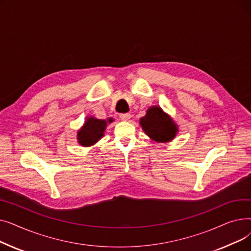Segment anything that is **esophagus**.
Segmentation results:
<instances>
[{"label":"esophagus","instance_id":"34e87169","mask_svg":"<svg viewBox=\"0 0 251 251\" xmlns=\"http://www.w3.org/2000/svg\"><path fill=\"white\" fill-rule=\"evenodd\" d=\"M120 118H121V120H123V121H129L130 118H131V115L130 114H121Z\"/></svg>","mask_w":251,"mask_h":251}]
</instances>
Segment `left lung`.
<instances>
[{"mask_svg":"<svg viewBox=\"0 0 251 251\" xmlns=\"http://www.w3.org/2000/svg\"><path fill=\"white\" fill-rule=\"evenodd\" d=\"M139 124L151 140L159 143L172 141L179 132V128L172 117L164 112L160 105H151L144 117L140 118Z\"/></svg>","mask_w":251,"mask_h":251,"instance_id":"obj_1","label":"left lung"}]
</instances>
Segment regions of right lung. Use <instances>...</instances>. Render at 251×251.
<instances>
[{
	"mask_svg": "<svg viewBox=\"0 0 251 251\" xmlns=\"http://www.w3.org/2000/svg\"><path fill=\"white\" fill-rule=\"evenodd\" d=\"M114 121L113 118H108L107 120H101L94 116H87L84 124L77 131V142L81 147H92L103 137L105 128L108 124Z\"/></svg>",
	"mask_w": 251,
	"mask_h": 251,
	"instance_id": "1",
	"label": "right lung"
}]
</instances>
